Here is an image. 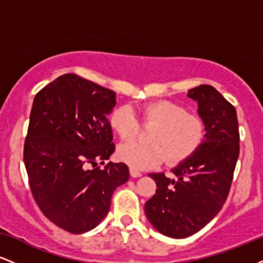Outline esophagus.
<instances>
[{"label":"esophagus","instance_id":"esophagus-1","mask_svg":"<svg viewBox=\"0 0 263 263\" xmlns=\"http://www.w3.org/2000/svg\"><path fill=\"white\" fill-rule=\"evenodd\" d=\"M129 174H131V177H134V178H138V177L142 176L141 172L135 170V168H129Z\"/></svg>","mask_w":263,"mask_h":263}]
</instances>
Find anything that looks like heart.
I'll return each mask as SVG.
<instances>
[{"label":"heart","instance_id":"1","mask_svg":"<svg viewBox=\"0 0 263 263\" xmlns=\"http://www.w3.org/2000/svg\"><path fill=\"white\" fill-rule=\"evenodd\" d=\"M141 122L146 127H155L147 138L151 143L131 141L117 149L119 158L136 170L153 168L163 159L170 165L179 164L199 148L205 137L203 119L173 101L143 105ZM110 126L123 141L136 137L140 131V123L128 105L115 108L110 115Z\"/></svg>","mask_w":263,"mask_h":263}]
</instances>
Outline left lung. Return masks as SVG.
Segmentation results:
<instances>
[{"instance_id":"obj_1","label":"left lung","mask_w":263,"mask_h":263,"mask_svg":"<svg viewBox=\"0 0 263 263\" xmlns=\"http://www.w3.org/2000/svg\"><path fill=\"white\" fill-rule=\"evenodd\" d=\"M188 96L198 101L205 140L194 155L174 168V179L164 173L149 174L157 189L144 204L153 228L174 238L195 234L221 210L240 153L236 108L211 85L193 87Z\"/></svg>"}]
</instances>
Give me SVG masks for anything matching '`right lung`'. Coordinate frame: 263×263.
<instances>
[{"instance_id":"right-lung-1","label":"right lung","mask_w":263,"mask_h":263,"mask_svg":"<svg viewBox=\"0 0 263 263\" xmlns=\"http://www.w3.org/2000/svg\"><path fill=\"white\" fill-rule=\"evenodd\" d=\"M115 95L69 73L39 90L33 100L23 148L29 188L45 218L70 234L99 225L115 189L129 178L125 163L105 164L115 152L107 119Z\"/></svg>"}]
</instances>
